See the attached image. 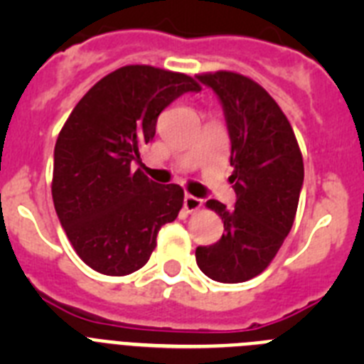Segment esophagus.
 Returning <instances> with one entry per match:
<instances>
[{
    "mask_svg": "<svg viewBox=\"0 0 364 364\" xmlns=\"http://www.w3.org/2000/svg\"><path fill=\"white\" fill-rule=\"evenodd\" d=\"M202 204H204L202 198L193 197V195H186L184 197V210L188 211V213H195V211H198L202 208Z\"/></svg>",
    "mask_w": 364,
    "mask_h": 364,
    "instance_id": "esophagus-1",
    "label": "esophagus"
}]
</instances>
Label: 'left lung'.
I'll use <instances>...</instances> for the list:
<instances>
[{
	"mask_svg": "<svg viewBox=\"0 0 364 364\" xmlns=\"http://www.w3.org/2000/svg\"><path fill=\"white\" fill-rule=\"evenodd\" d=\"M220 100L231 140L235 208L208 200L224 222L220 240L198 246L197 264L217 282L264 272L294 226L304 166L290 122L268 92L242 74H197Z\"/></svg>",
	"mask_w": 364,
	"mask_h": 364,
	"instance_id": "left-lung-1",
	"label": "left lung"
}]
</instances>
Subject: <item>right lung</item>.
I'll return each instance as SVG.
<instances>
[{
    "mask_svg": "<svg viewBox=\"0 0 364 364\" xmlns=\"http://www.w3.org/2000/svg\"><path fill=\"white\" fill-rule=\"evenodd\" d=\"M191 76L125 65L92 85L54 147L53 200L74 252L104 275H129L149 260L160 228L178 217L184 189L156 184L131 164L156 131L159 114Z\"/></svg>",
    "mask_w": 364,
    "mask_h": 364,
    "instance_id": "1",
    "label": "right lung"
}]
</instances>
